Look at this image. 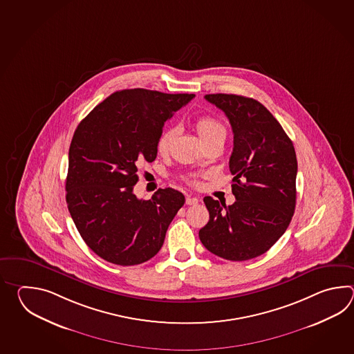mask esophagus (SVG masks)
I'll list each match as a JSON object with an SVG mask.
<instances>
[{
    "mask_svg": "<svg viewBox=\"0 0 354 354\" xmlns=\"http://www.w3.org/2000/svg\"><path fill=\"white\" fill-rule=\"evenodd\" d=\"M186 203L187 205H197L198 203V198L194 197V196L187 195L186 196Z\"/></svg>",
    "mask_w": 354,
    "mask_h": 354,
    "instance_id": "esophagus-1",
    "label": "esophagus"
}]
</instances>
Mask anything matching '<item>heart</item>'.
<instances>
[{
    "mask_svg": "<svg viewBox=\"0 0 354 354\" xmlns=\"http://www.w3.org/2000/svg\"><path fill=\"white\" fill-rule=\"evenodd\" d=\"M194 127L198 134V138L201 139L203 144L207 143L214 139H225L226 129L224 124L218 120V118L211 116V115H201L194 121ZM174 129H165L158 138L157 142V151L160 156H166L171 149V145L174 142ZM191 182L196 183L197 178L196 176L191 177Z\"/></svg>",
    "mask_w": 354,
    "mask_h": 354,
    "instance_id": "1",
    "label": "heart"
}]
</instances>
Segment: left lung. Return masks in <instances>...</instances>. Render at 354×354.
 Masks as SVG:
<instances>
[{
	"label": "left lung",
	"instance_id": "left-lung-1",
	"mask_svg": "<svg viewBox=\"0 0 354 354\" xmlns=\"http://www.w3.org/2000/svg\"><path fill=\"white\" fill-rule=\"evenodd\" d=\"M205 98L225 113L234 134L229 168L235 203L203 198L210 218L200 229L203 247L227 261L262 256L286 232L296 205L297 159L279 121L253 98L212 93Z\"/></svg>",
	"mask_w": 354,
	"mask_h": 354
}]
</instances>
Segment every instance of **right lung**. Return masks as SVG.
<instances>
[{"mask_svg":"<svg viewBox=\"0 0 354 354\" xmlns=\"http://www.w3.org/2000/svg\"><path fill=\"white\" fill-rule=\"evenodd\" d=\"M194 96L116 91L75 129L68 153V210L84 243L107 262L144 263L162 248L185 196L159 188L151 200H139L133 191L136 172L156 159L165 122Z\"/></svg>","mask_w":354,"mask_h":354,"instance_id":"1","label":"right lung"}]
</instances>
